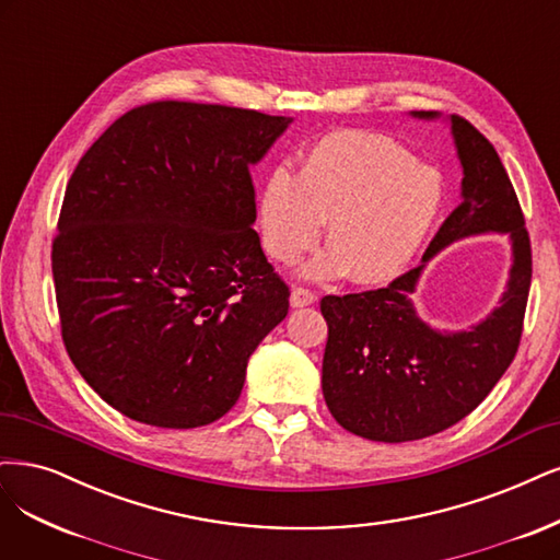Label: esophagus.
Segmentation results:
<instances>
[{
  "label": "esophagus",
  "instance_id": "34e87169",
  "mask_svg": "<svg viewBox=\"0 0 560 560\" xmlns=\"http://www.w3.org/2000/svg\"><path fill=\"white\" fill-rule=\"evenodd\" d=\"M315 301H317V296L311 292V289H305V287H294L292 289V296H289V303H292V307L313 305Z\"/></svg>",
  "mask_w": 560,
  "mask_h": 560
}]
</instances>
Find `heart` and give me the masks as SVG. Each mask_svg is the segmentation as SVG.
<instances>
[{
  "mask_svg": "<svg viewBox=\"0 0 560 560\" xmlns=\"http://www.w3.org/2000/svg\"><path fill=\"white\" fill-rule=\"evenodd\" d=\"M445 185L408 148L375 133L338 131L307 152L299 176L276 168L259 197V234L268 257L292 264L315 247L329 220L324 249L307 278H336L350 268L361 284L400 276L438 222Z\"/></svg>",
  "mask_w": 560,
  "mask_h": 560,
  "instance_id": "obj_1",
  "label": "heart"
}]
</instances>
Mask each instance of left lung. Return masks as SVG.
<instances>
[{
  "mask_svg": "<svg viewBox=\"0 0 560 560\" xmlns=\"http://www.w3.org/2000/svg\"><path fill=\"white\" fill-rule=\"evenodd\" d=\"M415 118H438L417 110ZM452 133L464 180L460 203L442 222L423 264L371 292L324 296L329 326L322 392L345 431L375 442L435 435L468 417L503 377L518 350L533 276L530 238L516 191L495 148L460 115ZM498 230L513 241V268L497 311L468 332H438L421 323L409 296L422 266L442 246Z\"/></svg>",
  "mask_w": 560,
  "mask_h": 560,
  "instance_id": "obj_1",
  "label": "left lung"
}]
</instances>
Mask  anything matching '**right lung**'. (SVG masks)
<instances>
[{"label":"right lung","mask_w":560,"mask_h":560,"mask_svg":"<svg viewBox=\"0 0 560 560\" xmlns=\"http://www.w3.org/2000/svg\"><path fill=\"white\" fill-rule=\"evenodd\" d=\"M292 118L195 102L127 110L67 183L52 241L62 340L110 408L197 429L234 408L287 317L249 166Z\"/></svg>","instance_id":"add662e5"}]
</instances>
